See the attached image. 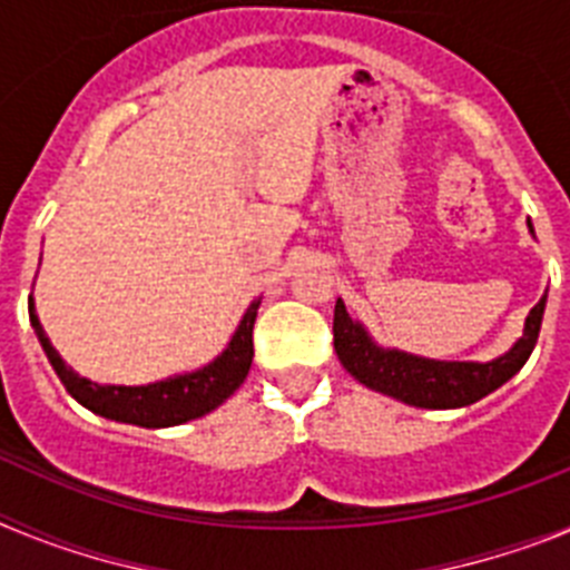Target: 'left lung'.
<instances>
[{
    "mask_svg": "<svg viewBox=\"0 0 570 570\" xmlns=\"http://www.w3.org/2000/svg\"><path fill=\"white\" fill-rule=\"evenodd\" d=\"M528 230L533 234L531 219H528ZM542 314H546V296L528 314L520 340L497 360L442 362L376 345L360 322L347 316L345 302L336 299L334 351L347 374L371 391H380L414 407H462L505 385L525 365L540 336Z\"/></svg>",
    "mask_w": 570,
    "mask_h": 570,
    "instance_id": "8db88e82",
    "label": "left lung"
}]
</instances>
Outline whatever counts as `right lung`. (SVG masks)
Segmentation results:
<instances>
[{"label": "right lung", "mask_w": 570, "mask_h": 570, "mask_svg": "<svg viewBox=\"0 0 570 570\" xmlns=\"http://www.w3.org/2000/svg\"><path fill=\"white\" fill-rule=\"evenodd\" d=\"M256 311H259V299L250 302V308L239 320L223 354L205 367H199V371L168 376V380L150 382V385H99V382L85 380L73 367L65 365L62 356L57 354V347L50 345V340L45 336L42 322H39L37 308H33V299H28L30 325L37 331L39 345H42L45 356H48L57 376L62 380L65 391L79 405L105 416V420L128 422V425L139 428L183 425V422L199 420V416L210 414L214 407L223 405L236 387L245 382L250 371Z\"/></svg>", "instance_id": "add662e5"}]
</instances>
